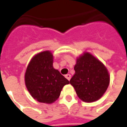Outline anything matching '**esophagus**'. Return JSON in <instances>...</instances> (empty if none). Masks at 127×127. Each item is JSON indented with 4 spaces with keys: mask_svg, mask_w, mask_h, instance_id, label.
I'll return each mask as SVG.
<instances>
[{
    "mask_svg": "<svg viewBox=\"0 0 127 127\" xmlns=\"http://www.w3.org/2000/svg\"><path fill=\"white\" fill-rule=\"evenodd\" d=\"M65 77H66V79H67V80H71V75L70 74H66V75H65Z\"/></svg>",
    "mask_w": 127,
    "mask_h": 127,
    "instance_id": "obj_1",
    "label": "esophagus"
}]
</instances>
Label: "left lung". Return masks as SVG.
<instances>
[{
	"instance_id": "8db88e82",
	"label": "left lung",
	"mask_w": 127,
	"mask_h": 127,
	"mask_svg": "<svg viewBox=\"0 0 127 127\" xmlns=\"http://www.w3.org/2000/svg\"><path fill=\"white\" fill-rule=\"evenodd\" d=\"M75 73L70 80L78 97L84 102L98 100L109 84V75L103 64L88 52L77 58Z\"/></svg>"
}]
</instances>
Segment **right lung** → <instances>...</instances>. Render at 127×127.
Instances as JSON below:
<instances>
[{
  "label": "right lung",
  "instance_id": "add662e5",
  "mask_svg": "<svg viewBox=\"0 0 127 127\" xmlns=\"http://www.w3.org/2000/svg\"><path fill=\"white\" fill-rule=\"evenodd\" d=\"M68 84L69 80L53 67V55L50 51L37 54L30 61L25 73V84L37 101L52 103Z\"/></svg>",
  "mask_w": 127,
  "mask_h": 127
}]
</instances>
